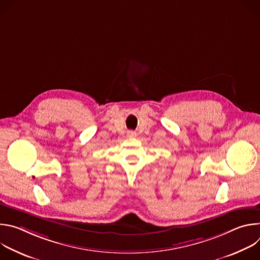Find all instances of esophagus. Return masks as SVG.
Returning a JSON list of instances; mask_svg holds the SVG:
<instances>
[{"label":"esophagus","mask_w":260,"mask_h":260,"mask_svg":"<svg viewBox=\"0 0 260 260\" xmlns=\"http://www.w3.org/2000/svg\"><path fill=\"white\" fill-rule=\"evenodd\" d=\"M136 135H137L136 132H133V131H129V132L127 133V136H128V137H132V138H133V137H136Z\"/></svg>","instance_id":"esophagus-1"}]
</instances>
